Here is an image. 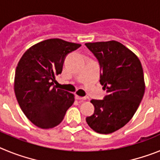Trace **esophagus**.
<instances>
[{"mask_svg": "<svg viewBox=\"0 0 160 160\" xmlns=\"http://www.w3.org/2000/svg\"><path fill=\"white\" fill-rule=\"evenodd\" d=\"M75 98H77V99L81 100V101H84V100L87 99V98L86 97H80V96H78V95H76Z\"/></svg>", "mask_w": 160, "mask_h": 160, "instance_id": "esophagus-1", "label": "esophagus"}]
</instances>
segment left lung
I'll return each instance as SVG.
<instances>
[{"mask_svg":"<svg viewBox=\"0 0 160 160\" xmlns=\"http://www.w3.org/2000/svg\"><path fill=\"white\" fill-rule=\"evenodd\" d=\"M100 66V83L107 94L92 99L94 114L87 124L99 134H111L122 128L136 112L145 91L140 61L128 48L116 41L85 44Z\"/></svg>","mask_w":160,"mask_h":160,"instance_id":"obj_1","label":"left lung"}]
</instances>
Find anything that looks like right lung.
I'll return each instance as SVG.
<instances>
[{"label": "right lung", "mask_w": 160, "mask_h": 160, "mask_svg": "<svg viewBox=\"0 0 160 160\" xmlns=\"http://www.w3.org/2000/svg\"><path fill=\"white\" fill-rule=\"evenodd\" d=\"M80 44L58 38L31 46L22 55L15 72L14 92L20 107L32 123L42 129L61 123L74 96L53 86L55 75L62 71L68 53Z\"/></svg>", "instance_id": "right-lung-1"}]
</instances>
